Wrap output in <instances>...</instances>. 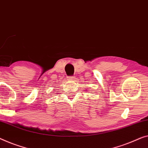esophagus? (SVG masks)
I'll list each match as a JSON object with an SVG mask.
<instances>
[{
  "label": "esophagus",
  "instance_id": "1",
  "mask_svg": "<svg viewBox=\"0 0 148 148\" xmlns=\"http://www.w3.org/2000/svg\"><path fill=\"white\" fill-rule=\"evenodd\" d=\"M68 78V80H74L75 79V76H68V77H67Z\"/></svg>",
  "mask_w": 148,
  "mask_h": 148
}]
</instances>
